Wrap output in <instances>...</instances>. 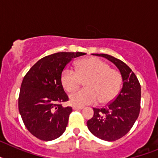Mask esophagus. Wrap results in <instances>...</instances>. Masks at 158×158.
<instances>
[{"label": "esophagus", "mask_w": 158, "mask_h": 158, "mask_svg": "<svg viewBox=\"0 0 158 158\" xmlns=\"http://www.w3.org/2000/svg\"><path fill=\"white\" fill-rule=\"evenodd\" d=\"M83 107H78V106H73V110H81L83 109Z\"/></svg>", "instance_id": "34e87169"}]
</instances>
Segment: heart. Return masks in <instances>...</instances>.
Returning a JSON list of instances; mask_svg holds the SVG:
<instances>
[{"label": "heart", "instance_id": "obj_1", "mask_svg": "<svg viewBox=\"0 0 158 158\" xmlns=\"http://www.w3.org/2000/svg\"><path fill=\"white\" fill-rule=\"evenodd\" d=\"M76 71L72 67H66L61 77L62 86L67 92H72L85 81V89L73 92L69 95L73 105L81 106L93 104L100 101L106 104L115 99L122 84L120 73L110 69L108 64L96 58H89L77 62Z\"/></svg>", "mask_w": 158, "mask_h": 158}]
</instances>
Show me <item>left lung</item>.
<instances>
[{
	"label": "left lung",
	"mask_w": 158,
	"mask_h": 158,
	"mask_svg": "<svg viewBox=\"0 0 158 158\" xmlns=\"http://www.w3.org/2000/svg\"><path fill=\"white\" fill-rule=\"evenodd\" d=\"M112 62L120 72L123 87L116 98L103 108H93L87 126L93 135L111 142L120 139L133 127L140 111L141 86L134 72L121 60L106 54H93Z\"/></svg>",
	"instance_id": "8db88e82"
}]
</instances>
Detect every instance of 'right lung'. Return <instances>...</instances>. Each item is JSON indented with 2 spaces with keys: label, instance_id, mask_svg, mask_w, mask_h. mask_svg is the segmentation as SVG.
Listing matches in <instances>:
<instances>
[{
  "label": "right lung",
  "instance_id": "right-lung-1",
  "mask_svg": "<svg viewBox=\"0 0 158 158\" xmlns=\"http://www.w3.org/2000/svg\"><path fill=\"white\" fill-rule=\"evenodd\" d=\"M82 52H58L39 60L25 75L19 96V111L25 127L37 139L51 141L65 131L71 107L61 81L62 71Z\"/></svg>",
  "mask_w": 158,
  "mask_h": 158
}]
</instances>
